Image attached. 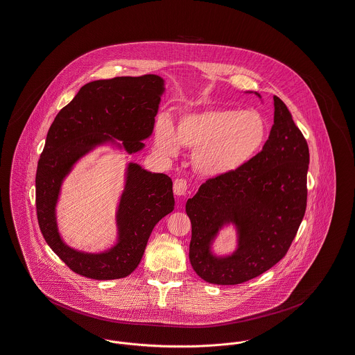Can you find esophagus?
<instances>
[{
  "label": "esophagus",
  "instance_id": "34e87169",
  "mask_svg": "<svg viewBox=\"0 0 355 355\" xmlns=\"http://www.w3.org/2000/svg\"><path fill=\"white\" fill-rule=\"evenodd\" d=\"M187 189H189V184H187L186 179H176L173 182V192H175V195L183 196V195L187 193Z\"/></svg>",
  "mask_w": 355,
  "mask_h": 355
}]
</instances>
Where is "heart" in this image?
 Segmentation results:
<instances>
[{"mask_svg": "<svg viewBox=\"0 0 355 355\" xmlns=\"http://www.w3.org/2000/svg\"><path fill=\"white\" fill-rule=\"evenodd\" d=\"M268 128L254 110L213 107L184 114L175 130L163 121L156 128V146L176 156L179 145L193 149L192 166L206 178H220L246 166L262 149Z\"/></svg>", "mask_w": 355, "mask_h": 355, "instance_id": "heart-1", "label": "heart"}]
</instances>
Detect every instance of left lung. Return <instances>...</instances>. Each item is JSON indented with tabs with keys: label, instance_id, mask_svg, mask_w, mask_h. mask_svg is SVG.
Returning a JSON list of instances; mask_svg holds the SVG:
<instances>
[{
	"label": "left lung",
	"instance_id": "obj_1",
	"mask_svg": "<svg viewBox=\"0 0 355 355\" xmlns=\"http://www.w3.org/2000/svg\"><path fill=\"white\" fill-rule=\"evenodd\" d=\"M273 106V126L262 150L234 173L206 180L187 200L189 262L207 283L236 285L260 276L286 254L303 220L307 141L276 95ZM230 223L236 225L239 246L229 257H215L212 241Z\"/></svg>",
	"mask_w": 355,
	"mask_h": 355
}]
</instances>
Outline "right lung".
Returning a JSON list of instances; mask_svg holds the SVG:
<instances>
[{"label": "right lung", "instance_id": "obj_1", "mask_svg": "<svg viewBox=\"0 0 355 355\" xmlns=\"http://www.w3.org/2000/svg\"><path fill=\"white\" fill-rule=\"evenodd\" d=\"M163 93V78L152 73L94 80L58 113L48 130L36 172L37 220L49 248L80 276L94 280L129 276L139 266L156 223L173 210L171 178L129 163L116 216L119 238L112 249L103 253L72 249L59 234L55 214L64 178L95 146L112 142L128 153L141 150L142 140L153 132Z\"/></svg>", "mask_w": 355, "mask_h": 355}]
</instances>
